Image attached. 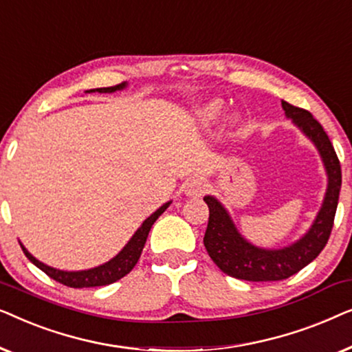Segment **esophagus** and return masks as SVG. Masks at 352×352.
I'll list each match as a JSON object with an SVG mask.
<instances>
[{
	"label": "esophagus",
	"instance_id": "34e87169",
	"mask_svg": "<svg viewBox=\"0 0 352 352\" xmlns=\"http://www.w3.org/2000/svg\"><path fill=\"white\" fill-rule=\"evenodd\" d=\"M206 189V184L200 177H192L184 182V194L187 197H200Z\"/></svg>",
	"mask_w": 352,
	"mask_h": 352
}]
</instances>
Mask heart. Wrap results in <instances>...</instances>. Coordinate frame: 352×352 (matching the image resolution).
<instances>
[{"mask_svg": "<svg viewBox=\"0 0 352 352\" xmlns=\"http://www.w3.org/2000/svg\"><path fill=\"white\" fill-rule=\"evenodd\" d=\"M223 110H224L223 100H218V99L210 100V102L204 104L199 109V120L204 124H213L221 118Z\"/></svg>", "mask_w": 352, "mask_h": 352, "instance_id": "obj_1", "label": "heart"}]
</instances>
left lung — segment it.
<instances>
[{
    "mask_svg": "<svg viewBox=\"0 0 352 352\" xmlns=\"http://www.w3.org/2000/svg\"><path fill=\"white\" fill-rule=\"evenodd\" d=\"M282 109L285 117L319 152L327 175V190L311 228L296 242L282 248H263L248 242L239 232L226 206L213 195L204 197L210 208L208 228L204 237L206 252L221 271L240 280L274 282L288 278L319 256L333 228L341 189V166L335 148L324 128L307 110L293 107L285 100H282Z\"/></svg>",
    "mask_w": 352,
    "mask_h": 352,
    "instance_id": "left-lung-1",
    "label": "left lung"
}]
</instances>
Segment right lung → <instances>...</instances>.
Segmentation results:
<instances>
[{
	"label": "right lung",
	"mask_w": 352,
	"mask_h": 352,
	"mask_svg": "<svg viewBox=\"0 0 352 352\" xmlns=\"http://www.w3.org/2000/svg\"><path fill=\"white\" fill-rule=\"evenodd\" d=\"M128 83H122L117 86H112V88H98V89H89L86 93H115V91H123L126 88ZM171 205V200L163 204L160 208L148 216V218L144 221V223L139 226V229L133 234V237L128 240V243L120 250V252L115 254L112 259H109L107 263L99 264V266L85 269V271H62V269H56L47 266V264L41 263L40 259H36L33 254L28 252V250L23 247L22 242L21 247L25 253V256L30 259V261L35 264L38 269H41L43 272L47 274L51 278H54L56 282L62 283V285L72 287V288H88V287H102L109 285V283H113L120 280V278L126 276V274L131 271V269L136 266L139 256H141L144 245H146L147 235L151 232L152 224L155 223L163 211H165L168 206Z\"/></svg>",
	"instance_id": "obj_1"
}]
</instances>
